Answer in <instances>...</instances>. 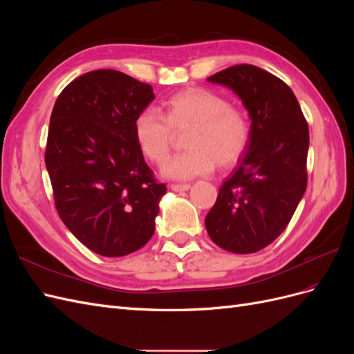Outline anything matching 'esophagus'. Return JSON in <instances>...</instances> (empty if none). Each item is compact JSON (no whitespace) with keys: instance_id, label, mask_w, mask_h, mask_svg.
Segmentation results:
<instances>
[{"instance_id":"34e87169","label":"esophagus","mask_w":354,"mask_h":354,"mask_svg":"<svg viewBox=\"0 0 354 354\" xmlns=\"http://www.w3.org/2000/svg\"><path fill=\"white\" fill-rule=\"evenodd\" d=\"M169 189L174 190V192H185V190H189L190 189V185L189 183H171L169 185Z\"/></svg>"}]
</instances>
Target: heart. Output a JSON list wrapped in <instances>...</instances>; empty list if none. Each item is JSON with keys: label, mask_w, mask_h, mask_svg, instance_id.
I'll return each mask as SVG.
<instances>
[{"label": "heart", "mask_w": 354, "mask_h": 354, "mask_svg": "<svg viewBox=\"0 0 354 354\" xmlns=\"http://www.w3.org/2000/svg\"><path fill=\"white\" fill-rule=\"evenodd\" d=\"M164 116L152 109L138 112L134 137L142 153L155 164L168 158L174 133L186 134L187 152L174 156L164 165L167 177L187 180L208 174L216 167L234 165L245 155L251 140L246 115L229 104L223 95L207 88H187L162 102Z\"/></svg>", "instance_id": "b5f03b06"}]
</instances>
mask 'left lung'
I'll list each match as a JSON object with an SVG mask.
<instances>
[{"instance_id": "obj_1", "label": "left lung", "mask_w": 354, "mask_h": 354, "mask_svg": "<svg viewBox=\"0 0 354 354\" xmlns=\"http://www.w3.org/2000/svg\"><path fill=\"white\" fill-rule=\"evenodd\" d=\"M207 81L239 95L251 118V140L223 181L205 227L223 250L257 252L285 230L304 195L308 125L292 90L264 69L236 65Z\"/></svg>"}]
</instances>
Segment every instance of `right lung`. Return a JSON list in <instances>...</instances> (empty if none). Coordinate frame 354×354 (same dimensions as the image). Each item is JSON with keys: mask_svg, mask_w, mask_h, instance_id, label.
<instances>
[{"mask_svg": "<svg viewBox=\"0 0 354 354\" xmlns=\"http://www.w3.org/2000/svg\"><path fill=\"white\" fill-rule=\"evenodd\" d=\"M155 99L149 84L113 69L81 75L53 108L46 167L59 217L103 257L128 255L155 232L158 183L134 137V120Z\"/></svg>", "mask_w": 354, "mask_h": 354, "instance_id": "right-lung-1", "label": "right lung"}]
</instances>
